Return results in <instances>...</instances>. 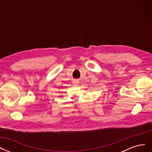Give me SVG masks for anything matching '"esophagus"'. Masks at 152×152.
I'll list each match as a JSON object with an SVG mask.
<instances>
[{
  "label": "esophagus",
  "mask_w": 152,
  "mask_h": 152,
  "mask_svg": "<svg viewBox=\"0 0 152 152\" xmlns=\"http://www.w3.org/2000/svg\"><path fill=\"white\" fill-rule=\"evenodd\" d=\"M73 84H75V85H77V84H78V83H79V82H78V81H77V80H73Z\"/></svg>",
  "instance_id": "34e87169"
}]
</instances>
